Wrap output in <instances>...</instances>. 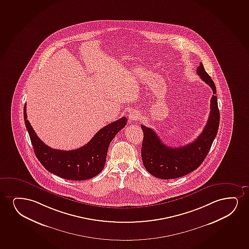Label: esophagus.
Returning a JSON list of instances; mask_svg holds the SVG:
<instances>
[{
    "instance_id": "esophagus-1",
    "label": "esophagus",
    "mask_w": 249,
    "mask_h": 249,
    "mask_svg": "<svg viewBox=\"0 0 249 249\" xmlns=\"http://www.w3.org/2000/svg\"><path fill=\"white\" fill-rule=\"evenodd\" d=\"M139 117H140V114H139V111L134 110V111H132L129 114L130 122H135L137 120L139 119Z\"/></svg>"
}]
</instances>
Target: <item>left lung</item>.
<instances>
[{
  "mask_svg": "<svg viewBox=\"0 0 249 249\" xmlns=\"http://www.w3.org/2000/svg\"><path fill=\"white\" fill-rule=\"evenodd\" d=\"M197 73L213 90L210 113L203 132L194 142L178 148L164 144L151 128L141 125L143 132L142 163L147 171L160 179H174L189 174L203 163L216 137L220 124V110L217 102L216 87L200 62Z\"/></svg>",
  "mask_w": 249,
  "mask_h": 249,
  "instance_id": "left-lung-1",
  "label": "left lung"
}]
</instances>
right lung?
<instances>
[{
	"label": "right lung",
	"instance_id": "1",
	"mask_svg": "<svg viewBox=\"0 0 249 249\" xmlns=\"http://www.w3.org/2000/svg\"><path fill=\"white\" fill-rule=\"evenodd\" d=\"M23 117L36 157L47 171L60 178L84 181L100 174L103 170L107 151L116 133L126 125L123 116L110 123L98 132L86 145L74 150L52 149L39 139L27 120L26 104L23 108Z\"/></svg>",
	"mask_w": 249,
	"mask_h": 249
}]
</instances>
